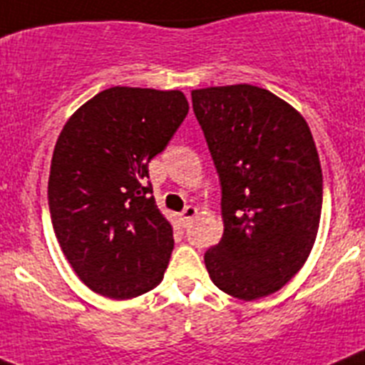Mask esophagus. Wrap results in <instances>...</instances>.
<instances>
[{
	"instance_id": "34e87169",
	"label": "esophagus",
	"mask_w": 365,
	"mask_h": 365,
	"mask_svg": "<svg viewBox=\"0 0 365 365\" xmlns=\"http://www.w3.org/2000/svg\"><path fill=\"white\" fill-rule=\"evenodd\" d=\"M196 215H198V209H196V207H192V205L185 207V209L182 211V215H180V222H182L183 227H187V225L192 222V218H195Z\"/></svg>"
}]
</instances>
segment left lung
<instances>
[{"instance_id":"8db88e82","label":"left lung","mask_w":365,"mask_h":365,"mask_svg":"<svg viewBox=\"0 0 365 365\" xmlns=\"http://www.w3.org/2000/svg\"><path fill=\"white\" fill-rule=\"evenodd\" d=\"M222 185L223 236L203 260L238 300L277 293L305 264L322 212V169L307 121L265 88L190 93Z\"/></svg>"}]
</instances>
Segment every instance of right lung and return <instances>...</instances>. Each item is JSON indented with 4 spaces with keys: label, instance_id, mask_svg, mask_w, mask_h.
Returning <instances> with one entry per match:
<instances>
[{
    "label": "right lung",
    "instance_id": "obj_1",
    "mask_svg": "<svg viewBox=\"0 0 365 365\" xmlns=\"http://www.w3.org/2000/svg\"><path fill=\"white\" fill-rule=\"evenodd\" d=\"M189 113L182 91L110 87L68 118L48 176L52 227L80 280L114 300L162 282L173 225L147 183L149 162Z\"/></svg>",
    "mask_w": 365,
    "mask_h": 365
}]
</instances>
